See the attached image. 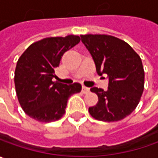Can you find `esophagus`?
Instances as JSON below:
<instances>
[{
  "instance_id": "obj_1",
  "label": "esophagus",
  "mask_w": 158,
  "mask_h": 158,
  "mask_svg": "<svg viewBox=\"0 0 158 158\" xmlns=\"http://www.w3.org/2000/svg\"><path fill=\"white\" fill-rule=\"evenodd\" d=\"M90 88L88 87H86V86H82V92H83V94H87V93H89Z\"/></svg>"
}]
</instances>
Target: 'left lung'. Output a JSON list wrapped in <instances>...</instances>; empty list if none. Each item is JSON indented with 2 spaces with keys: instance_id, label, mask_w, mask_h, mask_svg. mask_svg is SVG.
Listing matches in <instances>:
<instances>
[{
  "instance_id": "1",
  "label": "left lung",
  "mask_w": 158,
  "mask_h": 158,
  "mask_svg": "<svg viewBox=\"0 0 158 158\" xmlns=\"http://www.w3.org/2000/svg\"><path fill=\"white\" fill-rule=\"evenodd\" d=\"M99 75L108 76L107 91L93 87L99 101L89 107L90 114L102 122H117L129 115L138 105L144 89L142 59L133 48L109 35H81Z\"/></svg>"
}]
</instances>
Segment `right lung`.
Listing matches in <instances>:
<instances>
[{"mask_svg": "<svg viewBox=\"0 0 158 158\" xmlns=\"http://www.w3.org/2000/svg\"><path fill=\"white\" fill-rule=\"evenodd\" d=\"M80 41L79 35L46 37L35 42L19 57L15 85L23 110L40 123L59 120L65 113L69 97L81 91V85L54 82L55 70L64 53Z\"/></svg>", "mask_w": 158, "mask_h": 158, "instance_id": "obj_1", "label": "right lung"}]
</instances>
